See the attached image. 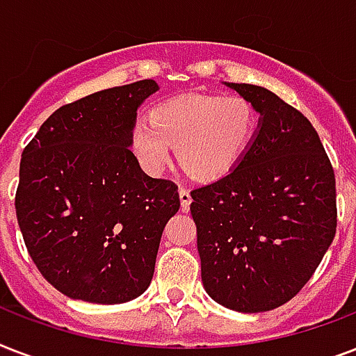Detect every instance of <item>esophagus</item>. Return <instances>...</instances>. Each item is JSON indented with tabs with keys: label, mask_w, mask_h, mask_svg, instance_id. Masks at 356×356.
<instances>
[{
	"label": "esophagus",
	"mask_w": 356,
	"mask_h": 356,
	"mask_svg": "<svg viewBox=\"0 0 356 356\" xmlns=\"http://www.w3.org/2000/svg\"><path fill=\"white\" fill-rule=\"evenodd\" d=\"M179 197H181V207L184 211H188L190 203H192V195H190V190L186 186H179Z\"/></svg>",
	"instance_id": "obj_1"
}]
</instances>
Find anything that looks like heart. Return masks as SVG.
I'll return each instance as SVG.
<instances>
[{
    "instance_id": "obj_1",
    "label": "heart",
    "mask_w": 356,
    "mask_h": 356,
    "mask_svg": "<svg viewBox=\"0 0 356 356\" xmlns=\"http://www.w3.org/2000/svg\"><path fill=\"white\" fill-rule=\"evenodd\" d=\"M257 131L253 105L240 96L186 94L156 105L131 127L129 145L145 172L159 173L170 145L184 172L195 179L223 177L238 164Z\"/></svg>"
}]
</instances>
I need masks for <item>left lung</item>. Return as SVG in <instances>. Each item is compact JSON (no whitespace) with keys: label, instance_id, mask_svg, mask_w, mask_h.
I'll use <instances>...</instances> for the list:
<instances>
[{"label":"left lung","instance_id":"left-lung-1","mask_svg":"<svg viewBox=\"0 0 356 356\" xmlns=\"http://www.w3.org/2000/svg\"><path fill=\"white\" fill-rule=\"evenodd\" d=\"M260 113L236 166L192 195L207 293L238 312L298 296L337 234V179L320 136L273 92L227 83Z\"/></svg>","mask_w":356,"mask_h":356}]
</instances>
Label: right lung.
Returning a JSON list of instances; mask_svg holds the SVG:
<instances>
[{
	"label": "right lung",
	"instance_id": "right-lung-1",
	"mask_svg": "<svg viewBox=\"0 0 356 356\" xmlns=\"http://www.w3.org/2000/svg\"><path fill=\"white\" fill-rule=\"evenodd\" d=\"M153 79L63 105L42 123L19 162L16 216L25 248L58 292L88 303H125L149 286L177 184L153 179L129 147L136 108Z\"/></svg>",
	"mask_w": 356,
	"mask_h": 356
}]
</instances>
